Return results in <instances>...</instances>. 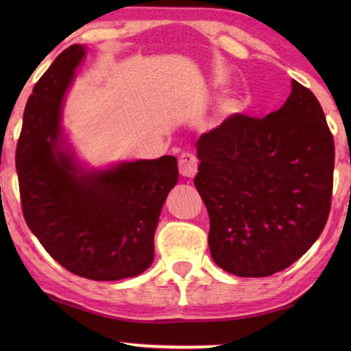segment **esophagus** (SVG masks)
<instances>
[{"label":"esophagus","mask_w":351,"mask_h":351,"mask_svg":"<svg viewBox=\"0 0 351 351\" xmlns=\"http://www.w3.org/2000/svg\"><path fill=\"white\" fill-rule=\"evenodd\" d=\"M179 171L184 177H195L198 172V160L193 153H182L179 156Z\"/></svg>","instance_id":"34e87169"}]
</instances>
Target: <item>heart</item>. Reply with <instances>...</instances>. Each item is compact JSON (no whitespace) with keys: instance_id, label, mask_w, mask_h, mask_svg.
Masks as SVG:
<instances>
[{"instance_id":"heart-1","label":"heart","mask_w":351,"mask_h":351,"mask_svg":"<svg viewBox=\"0 0 351 351\" xmlns=\"http://www.w3.org/2000/svg\"><path fill=\"white\" fill-rule=\"evenodd\" d=\"M246 108V102L241 97H230L227 100H223L222 105H220L219 113L222 117H233V114L241 113L243 110Z\"/></svg>"}]
</instances>
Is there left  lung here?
Here are the masks:
<instances>
[{
  "instance_id": "1",
  "label": "left lung",
  "mask_w": 351,
  "mask_h": 351,
  "mask_svg": "<svg viewBox=\"0 0 351 351\" xmlns=\"http://www.w3.org/2000/svg\"><path fill=\"white\" fill-rule=\"evenodd\" d=\"M291 84L280 110L233 114L196 142L195 186L208 208L210 256L232 275L285 270L328 222L334 138L315 94Z\"/></svg>"
}]
</instances>
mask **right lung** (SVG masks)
<instances>
[{"label":"right lung","mask_w":351,"mask_h":351,"mask_svg":"<svg viewBox=\"0 0 351 351\" xmlns=\"http://www.w3.org/2000/svg\"><path fill=\"white\" fill-rule=\"evenodd\" d=\"M86 47L65 49L23 112L16 167L23 217L47 254L75 275L117 281L152 265L155 230L179 179L177 160L123 161L89 169L62 129V107Z\"/></svg>","instance_id":"obj_1"}]
</instances>
